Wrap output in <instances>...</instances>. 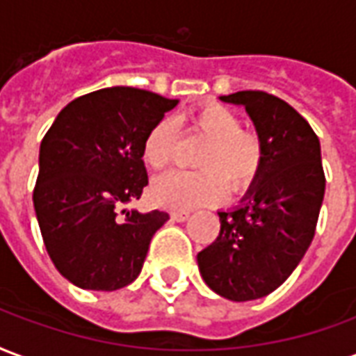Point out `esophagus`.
<instances>
[{
    "label": "esophagus",
    "instance_id": "34e87169",
    "mask_svg": "<svg viewBox=\"0 0 356 356\" xmlns=\"http://www.w3.org/2000/svg\"><path fill=\"white\" fill-rule=\"evenodd\" d=\"M170 218L175 222H186L189 218V212H186V210H175V212H170Z\"/></svg>",
    "mask_w": 356,
    "mask_h": 356
}]
</instances>
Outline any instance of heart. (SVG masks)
Listing matches in <instances>:
<instances>
[{"mask_svg":"<svg viewBox=\"0 0 356 356\" xmlns=\"http://www.w3.org/2000/svg\"><path fill=\"white\" fill-rule=\"evenodd\" d=\"M189 127L207 138V146L197 155V167L203 170H175L153 181L152 199L161 207L188 210L209 204L229 191H241L258 176L264 161V144L254 131L241 129V119L220 104H210L195 111ZM175 127L161 119L147 132L142 157L153 170L165 168L172 159Z\"/></svg>","mask_w":356,"mask_h":356,"instance_id":"b5f03b06","label":"heart"}]
</instances>
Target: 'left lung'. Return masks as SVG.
Wrapping results in <instances>:
<instances>
[{
	"label": "left lung",
	"instance_id": "1",
	"mask_svg": "<svg viewBox=\"0 0 356 356\" xmlns=\"http://www.w3.org/2000/svg\"><path fill=\"white\" fill-rule=\"evenodd\" d=\"M222 102L245 106L264 144V161L241 204L220 216L216 241L197 254L203 281L232 302H250L286 281L315 237L324 199L321 142L281 98L238 90Z\"/></svg>",
	"mask_w": 356,
	"mask_h": 356
}]
</instances>
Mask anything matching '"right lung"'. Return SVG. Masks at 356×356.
<instances>
[{
  "label": "right lung",
  "mask_w": 356,
  "mask_h": 356,
  "mask_svg": "<svg viewBox=\"0 0 356 356\" xmlns=\"http://www.w3.org/2000/svg\"><path fill=\"white\" fill-rule=\"evenodd\" d=\"M178 100L134 87L75 98L41 140L33 209L54 267L85 290H119L142 271L167 212L119 210L147 186L142 147Z\"/></svg>",
  "instance_id": "1"
}]
</instances>
